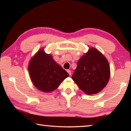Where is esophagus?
Returning a JSON list of instances; mask_svg holds the SVG:
<instances>
[{
  "instance_id": "1",
  "label": "esophagus",
  "mask_w": 131,
  "mask_h": 131,
  "mask_svg": "<svg viewBox=\"0 0 131 131\" xmlns=\"http://www.w3.org/2000/svg\"><path fill=\"white\" fill-rule=\"evenodd\" d=\"M67 72L69 73V76H70L71 74H72V72H71V70H67Z\"/></svg>"
}]
</instances>
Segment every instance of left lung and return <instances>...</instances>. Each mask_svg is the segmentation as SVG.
<instances>
[{
    "instance_id": "8db88e82",
    "label": "left lung",
    "mask_w": 131,
    "mask_h": 131,
    "mask_svg": "<svg viewBox=\"0 0 131 131\" xmlns=\"http://www.w3.org/2000/svg\"><path fill=\"white\" fill-rule=\"evenodd\" d=\"M108 61L94 48L79 59L72 79L85 94H95L102 90L110 78Z\"/></svg>"
}]
</instances>
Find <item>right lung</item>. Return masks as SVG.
<instances>
[{"label":"right lung","instance_id":"obj_1","mask_svg":"<svg viewBox=\"0 0 131 131\" xmlns=\"http://www.w3.org/2000/svg\"><path fill=\"white\" fill-rule=\"evenodd\" d=\"M30 79L37 89L49 92L56 90L69 74L58 65L51 55L39 50L32 58L28 66Z\"/></svg>","mask_w":131,"mask_h":131}]
</instances>
